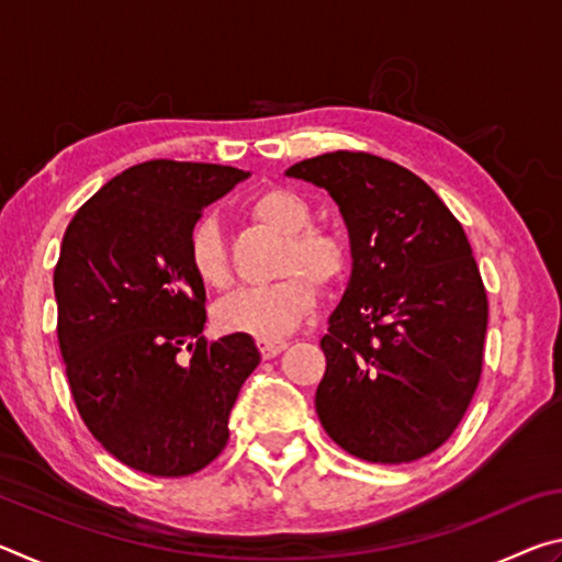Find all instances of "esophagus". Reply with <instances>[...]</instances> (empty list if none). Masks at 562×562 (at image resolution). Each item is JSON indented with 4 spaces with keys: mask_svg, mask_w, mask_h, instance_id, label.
<instances>
[{
    "mask_svg": "<svg viewBox=\"0 0 562 562\" xmlns=\"http://www.w3.org/2000/svg\"><path fill=\"white\" fill-rule=\"evenodd\" d=\"M258 347H260L265 359H272L288 349V341L284 339H258Z\"/></svg>",
    "mask_w": 562,
    "mask_h": 562,
    "instance_id": "1",
    "label": "esophagus"
}]
</instances>
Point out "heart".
<instances>
[{"label":"heart","instance_id":"b5f03b06","mask_svg":"<svg viewBox=\"0 0 562 562\" xmlns=\"http://www.w3.org/2000/svg\"><path fill=\"white\" fill-rule=\"evenodd\" d=\"M250 213L272 231L288 235L282 255V278L260 288H243L217 304L215 319L227 331H245L258 339H280L297 329L317 307V288H331L349 270L345 237L312 225L310 201L290 188H270L252 198ZM190 268L211 288L231 282V262L221 227L201 221L188 237Z\"/></svg>","mask_w":562,"mask_h":562}]
</instances>
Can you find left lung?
Instances as JSON below:
<instances>
[{
	"mask_svg": "<svg viewBox=\"0 0 562 562\" xmlns=\"http://www.w3.org/2000/svg\"><path fill=\"white\" fill-rule=\"evenodd\" d=\"M329 190L351 240V280L319 347L317 416L372 463L424 459L481 382L488 297L461 223L412 170L364 150L288 168Z\"/></svg>",
	"mask_w": 562,
	"mask_h": 562,
	"instance_id": "left-lung-1",
	"label": "left lung"
}]
</instances>
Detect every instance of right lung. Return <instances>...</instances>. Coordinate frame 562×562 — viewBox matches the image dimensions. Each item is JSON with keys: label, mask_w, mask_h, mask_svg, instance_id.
Listing matches in <instances>:
<instances>
[{"label": "right lung", "mask_w": 562, "mask_h": 562, "mask_svg": "<svg viewBox=\"0 0 562 562\" xmlns=\"http://www.w3.org/2000/svg\"><path fill=\"white\" fill-rule=\"evenodd\" d=\"M245 170L146 160L111 178L64 233L56 335L74 404L103 449L178 479L225 449L227 416L260 351L245 331L207 341L188 237Z\"/></svg>", "instance_id": "right-lung-1"}]
</instances>
